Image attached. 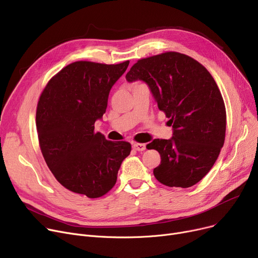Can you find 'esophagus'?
<instances>
[{
	"label": "esophagus",
	"mask_w": 258,
	"mask_h": 258,
	"mask_svg": "<svg viewBox=\"0 0 258 258\" xmlns=\"http://www.w3.org/2000/svg\"><path fill=\"white\" fill-rule=\"evenodd\" d=\"M133 147L138 152H143L146 148V145L144 143H134Z\"/></svg>",
	"instance_id": "1"
}]
</instances>
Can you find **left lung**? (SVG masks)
Segmentation results:
<instances>
[{"instance_id":"left-lung-1","label":"left lung","mask_w":258,"mask_h":258,"mask_svg":"<svg viewBox=\"0 0 258 258\" xmlns=\"http://www.w3.org/2000/svg\"><path fill=\"white\" fill-rule=\"evenodd\" d=\"M150 87L173 136L155 139L159 152L155 178L168 187H191L209 172L225 142L226 107L212 75L198 60L179 52L139 59L125 76Z\"/></svg>"}]
</instances>
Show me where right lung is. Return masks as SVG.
<instances>
[{
    "instance_id": "1",
    "label": "right lung",
    "mask_w": 258,
    "mask_h": 258,
    "mask_svg": "<svg viewBox=\"0 0 258 258\" xmlns=\"http://www.w3.org/2000/svg\"><path fill=\"white\" fill-rule=\"evenodd\" d=\"M130 60L106 64L80 60L54 75L40 94L36 130L40 151L55 179L68 190L96 199L115 186L131 153L126 141H108L95 132L108 94Z\"/></svg>"
}]
</instances>
